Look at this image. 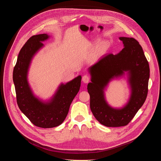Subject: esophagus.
<instances>
[{"mask_svg":"<svg viewBox=\"0 0 161 161\" xmlns=\"http://www.w3.org/2000/svg\"><path fill=\"white\" fill-rule=\"evenodd\" d=\"M90 76H89L88 75H84V76L82 77V81H83L84 83H88V82L90 81Z\"/></svg>","mask_w":161,"mask_h":161,"instance_id":"1","label":"esophagus"}]
</instances>
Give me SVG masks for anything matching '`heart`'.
Returning a JSON list of instances; mask_svg holds the SVG:
<instances>
[{
	"label": "heart",
	"instance_id": "obj_1",
	"mask_svg": "<svg viewBox=\"0 0 161 161\" xmlns=\"http://www.w3.org/2000/svg\"><path fill=\"white\" fill-rule=\"evenodd\" d=\"M108 48V44L106 42H102L97 46L96 50V53L97 55L103 54L107 51Z\"/></svg>",
	"mask_w": 161,
	"mask_h": 161
}]
</instances>
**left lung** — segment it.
<instances>
[{
  "mask_svg": "<svg viewBox=\"0 0 161 161\" xmlns=\"http://www.w3.org/2000/svg\"><path fill=\"white\" fill-rule=\"evenodd\" d=\"M119 39L124 46L120 52L104 55L88 68L92 77L87 86L90 109L97 121L106 127L127 125L144 104L148 90L150 67L142 47L132 37ZM124 71H129L131 96L124 108L114 109L106 103L103 90L112 78Z\"/></svg>",
  "mask_w": 161,
  "mask_h": 161,
  "instance_id": "1",
  "label": "left lung"
}]
</instances>
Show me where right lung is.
<instances>
[{
	"mask_svg": "<svg viewBox=\"0 0 161 161\" xmlns=\"http://www.w3.org/2000/svg\"><path fill=\"white\" fill-rule=\"evenodd\" d=\"M48 37L42 34L28 39L19 51L13 74L19 109L34 125L41 128L55 127L64 122L80 90L81 80V76H78L65 85L62 84L49 103H42L34 96L27 80L28 69L32 57L43 46L41 41Z\"/></svg>",
	"mask_w": 161,
	"mask_h": 161,
	"instance_id": "right-lung-1",
	"label": "right lung"
}]
</instances>
